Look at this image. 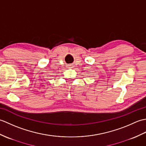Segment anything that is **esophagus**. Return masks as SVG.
<instances>
[{
    "mask_svg": "<svg viewBox=\"0 0 146 146\" xmlns=\"http://www.w3.org/2000/svg\"><path fill=\"white\" fill-rule=\"evenodd\" d=\"M68 67H69V68H73V65H68Z\"/></svg>",
    "mask_w": 146,
    "mask_h": 146,
    "instance_id": "1",
    "label": "esophagus"
}]
</instances>
